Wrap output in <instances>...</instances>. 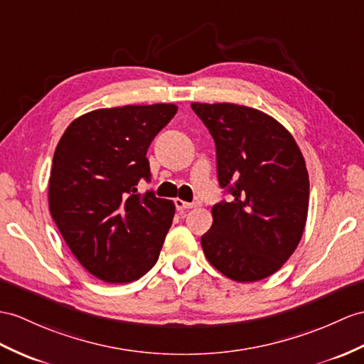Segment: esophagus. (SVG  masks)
<instances>
[{"mask_svg": "<svg viewBox=\"0 0 364 364\" xmlns=\"http://www.w3.org/2000/svg\"><path fill=\"white\" fill-rule=\"evenodd\" d=\"M174 205L177 210H188V208H193L194 203L193 202H185L182 199H176L174 200Z\"/></svg>", "mask_w": 364, "mask_h": 364, "instance_id": "esophagus-1", "label": "esophagus"}]
</instances>
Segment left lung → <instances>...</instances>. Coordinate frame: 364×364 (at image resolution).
Here are the masks:
<instances>
[{
  "mask_svg": "<svg viewBox=\"0 0 364 364\" xmlns=\"http://www.w3.org/2000/svg\"><path fill=\"white\" fill-rule=\"evenodd\" d=\"M216 144L219 185L233 200L213 205L200 237L208 262L252 282L282 267L298 247L309 210V173L294 136L270 115L235 103H191Z\"/></svg>",
  "mask_w": 364,
  "mask_h": 364,
  "instance_id": "obj_1",
  "label": "left lung"
}]
</instances>
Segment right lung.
Masks as SVG:
<instances>
[{"label":"right lung","mask_w":364,"mask_h":364,"mask_svg":"<svg viewBox=\"0 0 364 364\" xmlns=\"http://www.w3.org/2000/svg\"><path fill=\"white\" fill-rule=\"evenodd\" d=\"M177 112L173 103L127 105L80 115L55 148L49 210L70 252L105 282H131L159 259L173 200L137 193L151 177L146 151Z\"/></svg>","instance_id":"add662e5"}]
</instances>
